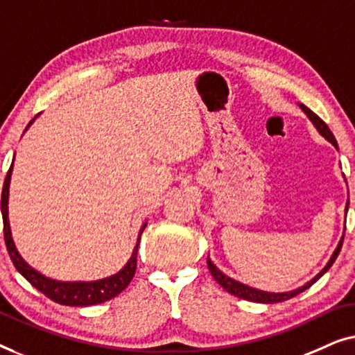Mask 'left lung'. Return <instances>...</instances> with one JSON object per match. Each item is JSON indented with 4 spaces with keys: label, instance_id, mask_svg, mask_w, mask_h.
I'll return each instance as SVG.
<instances>
[{
    "label": "left lung",
    "instance_id": "1",
    "mask_svg": "<svg viewBox=\"0 0 355 355\" xmlns=\"http://www.w3.org/2000/svg\"><path fill=\"white\" fill-rule=\"evenodd\" d=\"M301 107H302V111L307 114L309 119H311V121L313 122V125L317 127L318 132H320V133L323 135V137H325V138L328 139L329 143H333L334 146L338 148V143H336V139H334V135L331 133V130L328 128L327 123L323 122L322 119L318 117L315 112H312L311 109H309L307 106H304V104H301ZM347 206H349V202H347ZM347 206H346V214H347ZM343 241H344V234H343L341 241H339V244H338V248L334 249L333 256H331V259H329V261H328L327 267L323 268V270H322L320 273H318V275H317L315 278L311 279V282L304 284L302 288H297V289H294V291H289V293H267V291H259V289H254V288L246 286V284H243V283H239V282H234V279H232L230 277H227L225 273H222L220 270H218V268H217L216 266H214V263L211 262V259H209V257H207V267H209V270H211L212 277L216 278V282H217L218 284H220V286H222L223 289H227V291H228L230 294H233V296H238V297H241V299H246V301L262 302V304L282 302V301H286V299H291V297H294V296H297L299 293L306 291V289L311 288L312 284L315 283L317 279L323 275V273L328 272V268L333 266V262L336 261L339 251H341Z\"/></svg>",
    "mask_w": 355,
    "mask_h": 355
}]
</instances>
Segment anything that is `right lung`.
<instances>
[{
	"mask_svg": "<svg viewBox=\"0 0 355 355\" xmlns=\"http://www.w3.org/2000/svg\"><path fill=\"white\" fill-rule=\"evenodd\" d=\"M32 123V122H30ZM28 123V125H30ZM12 172V164L9 167L8 175L4 178L3 184V193H1V212H3V232H4V243H6L9 257L14 263V267L22 273L24 278L27 282L38 289L40 293H43L44 296L51 299V301L62 304V306H73V307H85V306H94V304L106 302L109 299L116 297L117 294H121L123 289L128 286V283L132 282L137 270V252H138V244L141 239V233L144 227L141 228L138 236V243L133 249L132 257L127 262V266L122 268L121 272L116 275L98 279V282H89V283H64L56 282V279H49L43 277L42 273L33 270L24 259L19 256L16 246L11 238V230H9L8 222V196H9V180H11Z\"/></svg>",
	"mask_w": 355,
	"mask_h": 355,
	"instance_id": "right-lung-1",
	"label": "right lung"
}]
</instances>
